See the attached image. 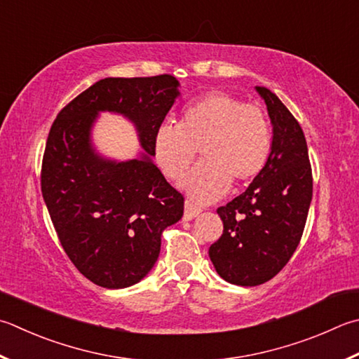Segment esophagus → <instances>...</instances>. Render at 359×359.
Segmentation results:
<instances>
[{
  "mask_svg": "<svg viewBox=\"0 0 359 359\" xmlns=\"http://www.w3.org/2000/svg\"><path fill=\"white\" fill-rule=\"evenodd\" d=\"M200 212H201V208L200 206L194 205L192 201L186 200V203H184V215H182V219H184V220H192L194 217H197Z\"/></svg>",
  "mask_w": 359,
  "mask_h": 359,
  "instance_id": "1",
  "label": "esophagus"
}]
</instances>
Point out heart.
Here are the masks:
<instances>
[{
  "instance_id": "obj_1",
  "label": "heart",
  "mask_w": 359,
  "mask_h": 359,
  "mask_svg": "<svg viewBox=\"0 0 359 359\" xmlns=\"http://www.w3.org/2000/svg\"><path fill=\"white\" fill-rule=\"evenodd\" d=\"M153 156L168 180L178 181L197 156L203 161L181 181L182 191L200 203L220 198L231 181L247 184L266 167L272 133L259 107L212 90L181 112L180 125L162 123L153 136Z\"/></svg>"
}]
</instances>
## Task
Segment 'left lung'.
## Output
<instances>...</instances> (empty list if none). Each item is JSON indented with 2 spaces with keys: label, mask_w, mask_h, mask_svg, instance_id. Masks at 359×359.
Segmentation results:
<instances>
[{
  "label": "left lung",
  "mask_w": 359,
  "mask_h": 359,
  "mask_svg": "<svg viewBox=\"0 0 359 359\" xmlns=\"http://www.w3.org/2000/svg\"><path fill=\"white\" fill-rule=\"evenodd\" d=\"M273 125L270 156L264 170L239 197L217 214L223 233L209 247L215 270L238 286H258L272 280L299 247L313 198L305 134L281 100L256 87Z\"/></svg>",
  "instance_id": "8db88e82"
}]
</instances>
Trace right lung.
Segmentation results:
<instances>
[{
    "label": "right lung",
    "instance_id": "1",
    "mask_svg": "<svg viewBox=\"0 0 359 359\" xmlns=\"http://www.w3.org/2000/svg\"><path fill=\"white\" fill-rule=\"evenodd\" d=\"M172 74L104 78L60 109L46 139L40 186L60 245L87 280L107 289L139 283L161 252V236L184 212V197L153 164V136L178 97ZM100 110L123 113L149 153L114 163L90 145Z\"/></svg>",
    "mask_w": 359,
    "mask_h": 359
}]
</instances>
